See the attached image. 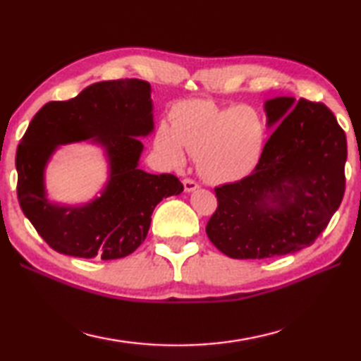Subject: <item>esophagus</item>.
Returning a JSON list of instances; mask_svg holds the SVG:
<instances>
[{"label": "esophagus", "mask_w": 361, "mask_h": 361, "mask_svg": "<svg viewBox=\"0 0 361 361\" xmlns=\"http://www.w3.org/2000/svg\"><path fill=\"white\" fill-rule=\"evenodd\" d=\"M182 182H184V190H185L187 193H190V192H193V190H197V188L200 187V185H198V182H195L193 179H188V177H187V179L182 180Z\"/></svg>", "instance_id": "obj_1"}]
</instances>
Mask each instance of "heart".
Listing matches in <instances>:
<instances>
[{
	"label": "heart",
	"mask_w": 361,
	"mask_h": 361,
	"mask_svg": "<svg viewBox=\"0 0 361 361\" xmlns=\"http://www.w3.org/2000/svg\"><path fill=\"white\" fill-rule=\"evenodd\" d=\"M155 144L174 164L185 161L184 149L214 184L235 182L250 173L260 155L263 125L249 107H222L209 99H188L171 111V126L160 125Z\"/></svg>",
	"instance_id": "obj_1"
}]
</instances>
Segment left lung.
I'll return each instance as SVG.
<instances>
[{
    "label": "left lung",
    "mask_w": 361,
    "mask_h": 361,
    "mask_svg": "<svg viewBox=\"0 0 361 361\" xmlns=\"http://www.w3.org/2000/svg\"><path fill=\"white\" fill-rule=\"evenodd\" d=\"M277 125L249 176L214 188L207 238L225 255L262 260L314 244L343 201L345 133L325 104L290 97L264 103Z\"/></svg>",
    "instance_id": "obj_1"
}]
</instances>
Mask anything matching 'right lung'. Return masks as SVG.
Here are the masks:
<instances>
[{"label": "right lung", "mask_w": 361, "mask_h": 361, "mask_svg": "<svg viewBox=\"0 0 361 361\" xmlns=\"http://www.w3.org/2000/svg\"><path fill=\"white\" fill-rule=\"evenodd\" d=\"M154 130L150 84L104 80L68 101H50L31 120L17 147V198L39 236L60 254L117 260L144 243L150 216L163 198L184 185L174 174L139 169V136ZM92 138L104 147L110 180L99 199L84 207L50 204L43 169L59 145Z\"/></svg>", "instance_id": "add662e5"}]
</instances>
